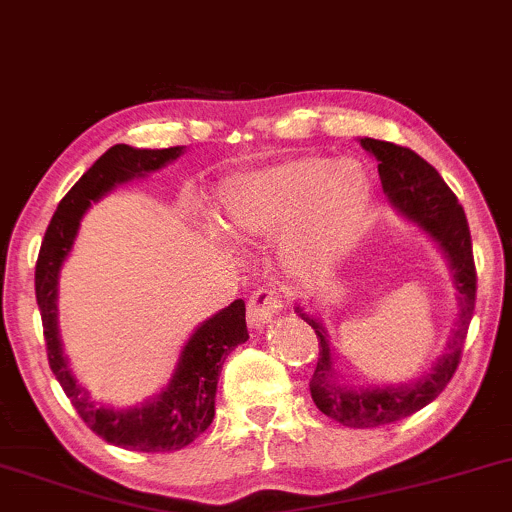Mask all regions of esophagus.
<instances>
[{"label": "esophagus", "instance_id": "obj_1", "mask_svg": "<svg viewBox=\"0 0 512 512\" xmlns=\"http://www.w3.org/2000/svg\"><path fill=\"white\" fill-rule=\"evenodd\" d=\"M281 310V298L276 295L272 288H260L250 295L248 300V324L252 329H264L272 319L276 317V312Z\"/></svg>", "mask_w": 512, "mask_h": 512}]
</instances>
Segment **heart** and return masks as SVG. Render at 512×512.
<instances>
[{
    "label": "heart",
    "mask_w": 512,
    "mask_h": 512,
    "mask_svg": "<svg viewBox=\"0 0 512 512\" xmlns=\"http://www.w3.org/2000/svg\"><path fill=\"white\" fill-rule=\"evenodd\" d=\"M369 209L372 181L360 164L295 157L224 181L214 221L233 240L281 233V267L295 279H312L353 248Z\"/></svg>",
    "instance_id": "b5f03b06"
}]
</instances>
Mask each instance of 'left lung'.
<instances>
[{
	"label": "left lung",
	"mask_w": 512,
	"mask_h": 512,
	"mask_svg": "<svg viewBox=\"0 0 512 512\" xmlns=\"http://www.w3.org/2000/svg\"><path fill=\"white\" fill-rule=\"evenodd\" d=\"M360 145L379 162L381 188L389 197L391 207L410 224L420 226L439 245L453 274L455 300H458L455 329L443 353L432 362V369L408 384L386 386L346 384L336 367L329 334L322 322L300 303L295 305V312L315 329L319 341L317 369L310 381L312 400L326 417L341 422L343 427L365 429L403 420L432 403L446 389L458 369L460 353H463L467 326H470L474 312V298H477V274H474L472 238L465 212L458 205L453 190L443 183L439 171L408 147L374 138H360Z\"/></svg>",
	"instance_id": "left-lung-1"
}]
</instances>
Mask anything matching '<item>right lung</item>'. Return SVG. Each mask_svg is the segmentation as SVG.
<instances>
[{
	"label": "right lung",
	"instance_id": "right-lung-1",
	"mask_svg": "<svg viewBox=\"0 0 512 512\" xmlns=\"http://www.w3.org/2000/svg\"><path fill=\"white\" fill-rule=\"evenodd\" d=\"M183 150V145L164 150H138L131 145L109 147L59 202L35 264V298L40 305L47 360L54 377L69 396L80 420L92 432L107 443L138 453L178 451L193 443L212 424L221 365L233 348L250 338L245 326V303L233 300L229 307L197 326L178 355L169 384L157 396L133 408H112L90 398V393L71 374L57 324L59 272L73 248L80 219L95 202L121 183L145 178L152 171L176 162Z\"/></svg>",
	"mask_w": 512,
	"mask_h": 512
}]
</instances>
